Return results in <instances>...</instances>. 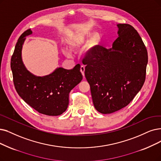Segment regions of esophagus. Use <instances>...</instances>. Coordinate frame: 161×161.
Here are the masks:
<instances>
[{"label":"esophagus","mask_w":161,"mask_h":161,"mask_svg":"<svg viewBox=\"0 0 161 161\" xmlns=\"http://www.w3.org/2000/svg\"><path fill=\"white\" fill-rule=\"evenodd\" d=\"M85 66L84 65H82L80 67V72H81V73H82L83 76H85Z\"/></svg>","instance_id":"esophagus-1"}]
</instances>
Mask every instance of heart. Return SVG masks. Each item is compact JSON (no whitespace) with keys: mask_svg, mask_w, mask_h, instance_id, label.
I'll list each match as a JSON object with an SVG mask.
<instances>
[{"mask_svg":"<svg viewBox=\"0 0 161 161\" xmlns=\"http://www.w3.org/2000/svg\"><path fill=\"white\" fill-rule=\"evenodd\" d=\"M91 37L92 38L90 40L89 42L90 47H94L100 42L101 35L98 32H95L93 34L91 31H83L73 34L71 36L70 40V46L72 49L74 50L79 49L84 46ZM66 55L68 57L71 56V53L69 51L66 52Z\"/></svg>","mask_w":161,"mask_h":161,"instance_id":"b5f03b06","label":"heart"}]
</instances>
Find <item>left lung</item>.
<instances>
[{
  "label": "left lung",
  "mask_w": 161,
  "mask_h": 161,
  "mask_svg": "<svg viewBox=\"0 0 161 161\" xmlns=\"http://www.w3.org/2000/svg\"><path fill=\"white\" fill-rule=\"evenodd\" d=\"M117 26L112 48L96 46L82 60L94 108L104 114L129 104L145 80L148 55L142 39L132 25Z\"/></svg>",
  "instance_id": "1"
}]
</instances>
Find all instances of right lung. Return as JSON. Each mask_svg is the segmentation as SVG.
I'll return each mask as SVG.
<instances>
[{
	"label": "right lung",
	"instance_id": "1",
	"mask_svg": "<svg viewBox=\"0 0 161 161\" xmlns=\"http://www.w3.org/2000/svg\"><path fill=\"white\" fill-rule=\"evenodd\" d=\"M32 34L29 29L20 36L12 56L10 67L18 95L34 110L47 115H59L69 105L70 91L82 79L80 65L70 70L57 68L48 75L37 76L26 69L22 59V49L25 37Z\"/></svg>",
	"mask_w": 161,
	"mask_h": 161
}]
</instances>
